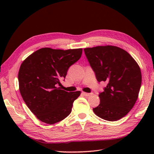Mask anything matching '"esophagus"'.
Returning <instances> with one entry per match:
<instances>
[{
	"label": "esophagus",
	"mask_w": 154,
	"mask_h": 154,
	"mask_svg": "<svg viewBox=\"0 0 154 154\" xmlns=\"http://www.w3.org/2000/svg\"><path fill=\"white\" fill-rule=\"evenodd\" d=\"M82 94L85 97H89L91 95V94H92V93H85V92H83Z\"/></svg>",
	"instance_id": "1"
}]
</instances>
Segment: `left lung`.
Here are the masks:
<instances>
[{"label":"left lung","instance_id":"left-lung-1","mask_svg":"<svg viewBox=\"0 0 154 154\" xmlns=\"http://www.w3.org/2000/svg\"><path fill=\"white\" fill-rule=\"evenodd\" d=\"M84 51L97 80L107 83L93 112L108 121L122 119L138 99L142 84L139 65L126 51L116 46L88 48Z\"/></svg>","mask_w":154,"mask_h":154}]
</instances>
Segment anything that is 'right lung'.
I'll return each mask as SVG.
<instances>
[{"label":"right lung","instance_id":"add662e5","mask_svg":"<svg viewBox=\"0 0 154 154\" xmlns=\"http://www.w3.org/2000/svg\"><path fill=\"white\" fill-rule=\"evenodd\" d=\"M83 49L62 50L41 48L22 62L18 72L19 89L31 112L42 122L54 124L69 115L80 91L57 87L69 67L79 60Z\"/></svg>","mask_w":154,"mask_h":154}]
</instances>
